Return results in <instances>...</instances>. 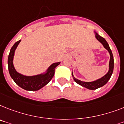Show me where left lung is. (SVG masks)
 <instances>
[{
    "mask_svg": "<svg viewBox=\"0 0 124 124\" xmlns=\"http://www.w3.org/2000/svg\"><path fill=\"white\" fill-rule=\"evenodd\" d=\"M94 33H96V35H95L96 39L100 42H101V44H102L103 47L108 51V53H110V62H109V70H108V73H106L105 75H104L103 77H101V78H99V79L96 80H94V81L84 82L82 81V80H80L77 79L76 78H75L73 75V72H72V76H73V80H75V82L76 83H77L78 84L80 85L81 86L87 88V89L90 90L97 89L98 88L101 87H103V85H105L106 83L108 82V80H110L111 75L113 73V68H114V60H113V54H112L111 50L110 49V46L108 45V42L106 41V40H105L104 38L100 36V35H98L96 31H94Z\"/></svg>",
    "mask_w": 124,
    "mask_h": 124,
    "instance_id": "8db88e82",
    "label": "left lung"
}]
</instances>
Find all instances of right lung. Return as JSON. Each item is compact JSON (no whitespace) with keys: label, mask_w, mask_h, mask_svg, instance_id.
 Wrapping results in <instances>:
<instances>
[{"label":"right lung","mask_w":124,"mask_h":124,"mask_svg":"<svg viewBox=\"0 0 124 124\" xmlns=\"http://www.w3.org/2000/svg\"><path fill=\"white\" fill-rule=\"evenodd\" d=\"M21 40L16 42L11 47L9 56H8V69L11 78L15 82L16 84L20 87L26 91H38L47 85L51 81L54 75L55 68L60 64V62L52 64L48 68L44 73L33 75V76H26L18 73L14 68L13 64V58L15 50Z\"/></svg>","instance_id":"1"}]
</instances>
